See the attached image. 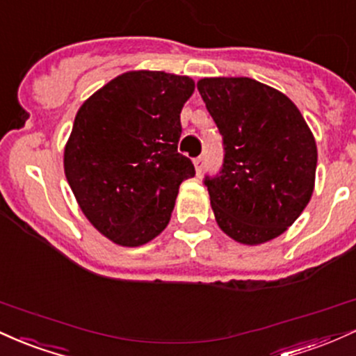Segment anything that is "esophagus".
I'll use <instances>...</instances> for the list:
<instances>
[{
  "mask_svg": "<svg viewBox=\"0 0 356 356\" xmlns=\"http://www.w3.org/2000/svg\"><path fill=\"white\" fill-rule=\"evenodd\" d=\"M193 163H195V170H197V173L200 175V173H202V168H203V163H205V158H203V156L195 158Z\"/></svg>",
  "mask_w": 356,
  "mask_h": 356,
  "instance_id": "1",
  "label": "esophagus"
}]
</instances>
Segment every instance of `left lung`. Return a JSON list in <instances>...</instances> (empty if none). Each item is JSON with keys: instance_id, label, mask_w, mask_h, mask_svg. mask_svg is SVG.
I'll list each match as a JSON object with an SVG mask.
<instances>
[{"instance_id": "1", "label": "left lung", "mask_w": 356, "mask_h": 356, "mask_svg": "<svg viewBox=\"0 0 356 356\" xmlns=\"http://www.w3.org/2000/svg\"><path fill=\"white\" fill-rule=\"evenodd\" d=\"M223 139V165L205 177L218 227L257 245L284 234L314 190L316 141L294 102L249 77L197 83Z\"/></svg>"}]
</instances>
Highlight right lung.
<instances>
[{"instance_id": "right-lung-1", "label": "right lung", "mask_w": 356, "mask_h": 356, "mask_svg": "<svg viewBox=\"0 0 356 356\" xmlns=\"http://www.w3.org/2000/svg\"><path fill=\"white\" fill-rule=\"evenodd\" d=\"M195 90L186 75L126 72L92 94L75 115L63 168L79 207L124 247L165 230L195 166L178 153L179 113Z\"/></svg>"}]
</instances>
